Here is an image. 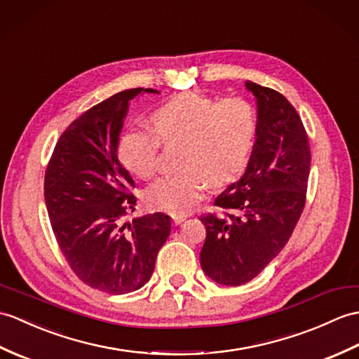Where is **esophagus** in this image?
<instances>
[{
    "label": "esophagus",
    "instance_id": "obj_1",
    "mask_svg": "<svg viewBox=\"0 0 359 359\" xmlns=\"http://www.w3.org/2000/svg\"><path fill=\"white\" fill-rule=\"evenodd\" d=\"M188 215L187 214H174L172 215V223L174 224H180L183 220H187Z\"/></svg>",
    "mask_w": 359,
    "mask_h": 359
}]
</instances>
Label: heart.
Wrapping results in <instances>:
<instances>
[{
    "label": "heart",
    "mask_w": 359,
    "mask_h": 359,
    "mask_svg": "<svg viewBox=\"0 0 359 359\" xmlns=\"http://www.w3.org/2000/svg\"><path fill=\"white\" fill-rule=\"evenodd\" d=\"M148 128L130 130L119 144V157L139 179L151 177L159 144L182 142L179 163L185 168L157 179L147 189V203L171 214L189 211L208 183L214 187L234 180L252 151L257 121L243 99H214L183 91L149 114Z\"/></svg>",
    "instance_id": "obj_1"
}]
</instances>
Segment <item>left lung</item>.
I'll list each match as a JSON object with an SVG mask.
<instances>
[{"mask_svg": "<svg viewBox=\"0 0 359 359\" xmlns=\"http://www.w3.org/2000/svg\"><path fill=\"white\" fill-rule=\"evenodd\" d=\"M257 101L255 144L245 174L215 198L222 214L200 217L206 238L200 264L212 281L240 286L268 266L294 232L306 203L311 149L287 99L246 81Z\"/></svg>", "mask_w": 359, "mask_h": 359, "instance_id": "8db88e82", "label": "left lung"}]
</instances>
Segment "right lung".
<instances>
[{
	"instance_id": "right-lung-1",
	"label": "right lung",
	"mask_w": 359,
	"mask_h": 359,
	"mask_svg": "<svg viewBox=\"0 0 359 359\" xmlns=\"http://www.w3.org/2000/svg\"><path fill=\"white\" fill-rule=\"evenodd\" d=\"M153 88L119 91L67 128L50 159L44 198L67 263L81 281L107 294H128L151 278L156 257L171 232L162 212L123 222L135 211V180L118 157L131 99Z\"/></svg>"
}]
</instances>
